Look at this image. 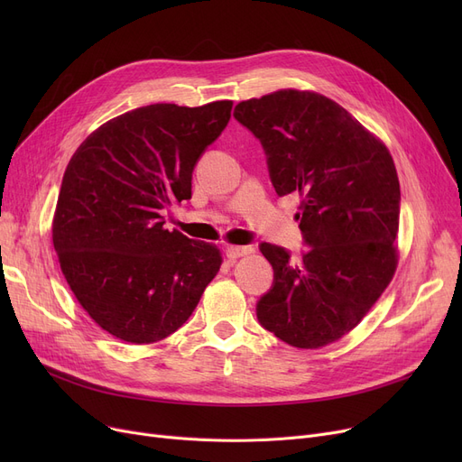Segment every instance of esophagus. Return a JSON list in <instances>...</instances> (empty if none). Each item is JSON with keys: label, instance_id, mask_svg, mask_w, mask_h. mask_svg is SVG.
I'll return each mask as SVG.
<instances>
[{"label": "esophagus", "instance_id": "34e87169", "mask_svg": "<svg viewBox=\"0 0 462 462\" xmlns=\"http://www.w3.org/2000/svg\"><path fill=\"white\" fill-rule=\"evenodd\" d=\"M247 253H249L247 247H228V249H226V256H228L230 260H236V258H239V256H245Z\"/></svg>", "mask_w": 462, "mask_h": 462}]
</instances>
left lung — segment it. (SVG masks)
Wrapping results in <instances>:
<instances>
[{"label":"left lung","mask_w":462,"mask_h":462,"mask_svg":"<svg viewBox=\"0 0 462 462\" xmlns=\"http://www.w3.org/2000/svg\"><path fill=\"white\" fill-rule=\"evenodd\" d=\"M234 117L262 143L279 197H301L309 247L294 262L260 244L273 284L256 303L262 328L296 348H319L361 322L397 268L401 187L393 159L341 105L282 89L239 103Z\"/></svg>","instance_id":"8db88e82"}]
</instances>
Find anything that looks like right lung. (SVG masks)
<instances>
[{"instance_id":"right-lung-1","label":"right lung","mask_w":462,"mask_h":462,"mask_svg":"<svg viewBox=\"0 0 462 462\" xmlns=\"http://www.w3.org/2000/svg\"><path fill=\"white\" fill-rule=\"evenodd\" d=\"M232 101L150 105L91 133L67 164L52 239L61 272L110 335L148 345L181 328L221 268L206 241L168 232L192 170L230 121Z\"/></svg>"}]
</instances>
